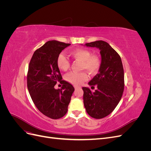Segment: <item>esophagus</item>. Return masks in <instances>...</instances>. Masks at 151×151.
I'll list each match as a JSON object with an SVG mask.
<instances>
[{
    "instance_id": "obj_1",
    "label": "esophagus",
    "mask_w": 151,
    "mask_h": 151,
    "mask_svg": "<svg viewBox=\"0 0 151 151\" xmlns=\"http://www.w3.org/2000/svg\"><path fill=\"white\" fill-rule=\"evenodd\" d=\"M74 88H75L76 89H78V88H81V87L77 86H74Z\"/></svg>"
}]
</instances>
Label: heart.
<instances>
[{"label": "heart", "instance_id": "obj_1", "mask_svg": "<svg viewBox=\"0 0 151 151\" xmlns=\"http://www.w3.org/2000/svg\"><path fill=\"white\" fill-rule=\"evenodd\" d=\"M70 55L76 60L82 62L81 68L88 71L91 75L96 74L99 71L101 65L99 58L92 55L89 50L77 48L70 52ZM57 65L60 70L67 71L70 67V62L64 55L61 53L57 57ZM88 78V74L84 72H70L65 76L66 81L74 85H80Z\"/></svg>", "mask_w": 151, "mask_h": 151}]
</instances>
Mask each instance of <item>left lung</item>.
<instances>
[{"instance_id": "left-lung-1", "label": "left lung", "mask_w": 151, "mask_h": 151, "mask_svg": "<svg viewBox=\"0 0 151 151\" xmlns=\"http://www.w3.org/2000/svg\"><path fill=\"white\" fill-rule=\"evenodd\" d=\"M100 50L101 62L98 74L88 84L97 89L92 92L83 87L84 107L88 115L100 119L109 115L119 103L124 90V71L121 58L107 42L102 40L86 43Z\"/></svg>"}]
</instances>
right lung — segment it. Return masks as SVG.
<instances>
[{
  "mask_svg": "<svg viewBox=\"0 0 151 151\" xmlns=\"http://www.w3.org/2000/svg\"><path fill=\"white\" fill-rule=\"evenodd\" d=\"M70 44L48 41L36 50L32 57L27 76V86L31 98L38 110L52 119H58L67 112L74 88L63 81L57 59L60 52ZM60 81L63 86L56 90Z\"/></svg>",
  "mask_w": 151,
  "mask_h": 151,
  "instance_id": "obj_1",
  "label": "right lung"
}]
</instances>
